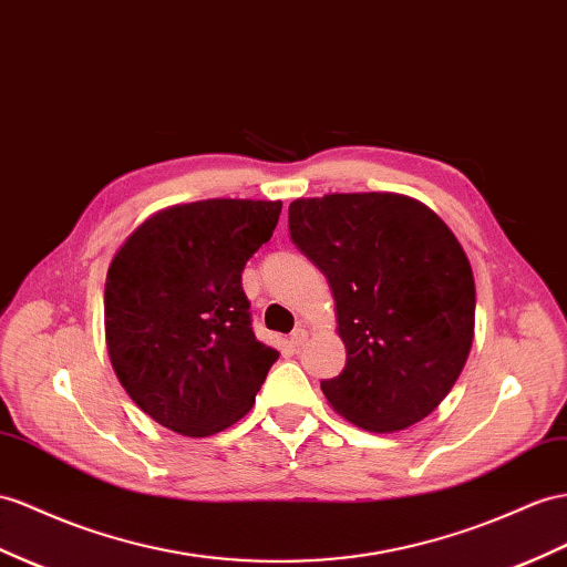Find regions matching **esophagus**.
Here are the masks:
<instances>
[{"label": "esophagus", "instance_id": "esophagus-1", "mask_svg": "<svg viewBox=\"0 0 567 567\" xmlns=\"http://www.w3.org/2000/svg\"><path fill=\"white\" fill-rule=\"evenodd\" d=\"M307 340H309V332L303 328H295L292 336H289V344H292V347H303V344H307Z\"/></svg>", "mask_w": 567, "mask_h": 567}]
</instances>
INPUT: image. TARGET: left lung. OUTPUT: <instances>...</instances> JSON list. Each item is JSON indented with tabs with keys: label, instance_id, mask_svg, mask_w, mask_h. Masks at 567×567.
Wrapping results in <instances>:
<instances>
[{
	"label": "left lung",
	"instance_id": "left-lung-1",
	"mask_svg": "<svg viewBox=\"0 0 567 567\" xmlns=\"http://www.w3.org/2000/svg\"><path fill=\"white\" fill-rule=\"evenodd\" d=\"M289 237L336 297L347 350L321 381L330 408L367 431H402L455 385L474 340V275L453 231L400 194L289 203Z\"/></svg>",
	"mask_w": 567,
	"mask_h": 567
}]
</instances>
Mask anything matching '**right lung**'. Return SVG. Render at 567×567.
<instances>
[{
	"label": "right lung",
	"mask_w": 567,
	"mask_h": 567,
	"mask_svg": "<svg viewBox=\"0 0 567 567\" xmlns=\"http://www.w3.org/2000/svg\"><path fill=\"white\" fill-rule=\"evenodd\" d=\"M280 200L208 198L138 225L105 282V338L120 383L169 431L203 439L254 408L278 350L251 330L241 270Z\"/></svg>",
	"instance_id": "obj_1"
}]
</instances>
